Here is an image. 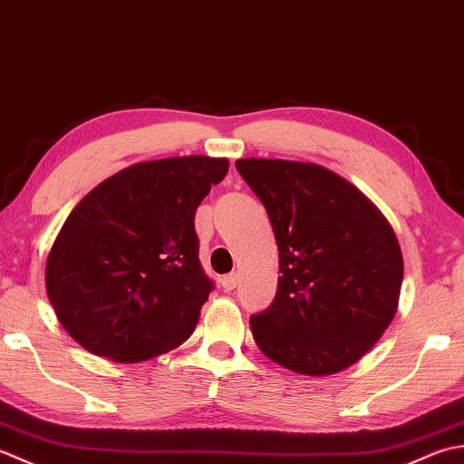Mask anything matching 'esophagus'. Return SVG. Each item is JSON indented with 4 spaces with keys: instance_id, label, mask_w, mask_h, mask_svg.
Masks as SVG:
<instances>
[{
    "instance_id": "34e87169",
    "label": "esophagus",
    "mask_w": 464,
    "mask_h": 464,
    "mask_svg": "<svg viewBox=\"0 0 464 464\" xmlns=\"http://www.w3.org/2000/svg\"><path fill=\"white\" fill-rule=\"evenodd\" d=\"M236 286H238V274H228V276H224L222 278V288L226 290V292H230V290H234Z\"/></svg>"
}]
</instances>
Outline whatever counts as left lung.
<instances>
[{
  "mask_svg": "<svg viewBox=\"0 0 464 464\" xmlns=\"http://www.w3.org/2000/svg\"><path fill=\"white\" fill-rule=\"evenodd\" d=\"M266 206L278 290L250 318L270 361L306 376L336 374L371 351L399 310L402 252L384 214L343 176L295 160H236Z\"/></svg>",
  "mask_w": 464,
  "mask_h": 464,
  "instance_id": "obj_1",
  "label": "left lung"
}]
</instances>
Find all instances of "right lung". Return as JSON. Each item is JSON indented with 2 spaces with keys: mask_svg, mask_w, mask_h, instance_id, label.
Instances as JSON below:
<instances>
[{
  "mask_svg": "<svg viewBox=\"0 0 464 464\" xmlns=\"http://www.w3.org/2000/svg\"><path fill=\"white\" fill-rule=\"evenodd\" d=\"M226 158L128 166L73 208L45 262V290L75 343L140 362L186 343L212 282L198 260L196 208L228 174Z\"/></svg>",
  "mask_w": 464,
  "mask_h": 464,
  "instance_id": "right-lung-1",
  "label": "right lung"
}]
</instances>
